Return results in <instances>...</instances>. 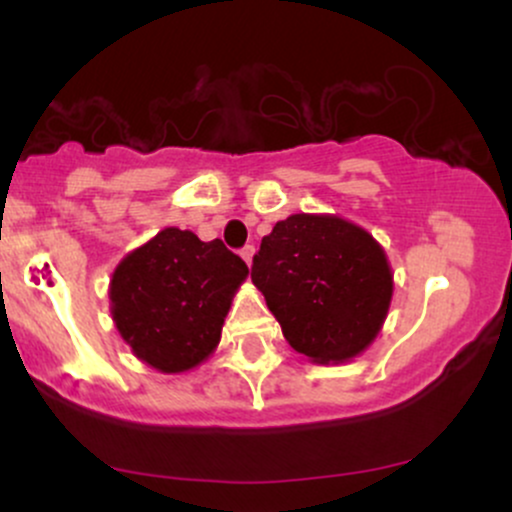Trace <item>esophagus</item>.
Listing matches in <instances>:
<instances>
[{"mask_svg":"<svg viewBox=\"0 0 512 512\" xmlns=\"http://www.w3.org/2000/svg\"><path fill=\"white\" fill-rule=\"evenodd\" d=\"M252 255H255V245H245V248H240V257H243L245 262H252Z\"/></svg>","mask_w":512,"mask_h":512,"instance_id":"obj_1","label":"esophagus"}]
</instances>
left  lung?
I'll return each instance as SVG.
<instances>
[{
  "label": "left lung",
  "mask_w": 512,
  "mask_h": 512,
  "mask_svg": "<svg viewBox=\"0 0 512 512\" xmlns=\"http://www.w3.org/2000/svg\"><path fill=\"white\" fill-rule=\"evenodd\" d=\"M250 276L289 344L317 363L361 354L392 298L383 248L337 216L293 214L276 223L252 257Z\"/></svg>",
  "instance_id": "obj_1"
}]
</instances>
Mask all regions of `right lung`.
Returning a JSON list of instances; mask_svg holds the SVG:
<instances>
[{
	"instance_id": "right-lung-1",
	"label": "right lung",
	"mask_w": 512,
	"mask_h": 512,
	"mask_svg": "<svg viewBox=\"0 0 512 512\" xmlns=\"http://www.w3.org/2000/svg\"><path fill=\"white\" fill-rule=\"evenodd\" d=\"M248 276L221 240L166 228L117 264L110 281L122 339L161 373L195 368L221 339L233 293Z\"/></svg>"
}]
</instances>
